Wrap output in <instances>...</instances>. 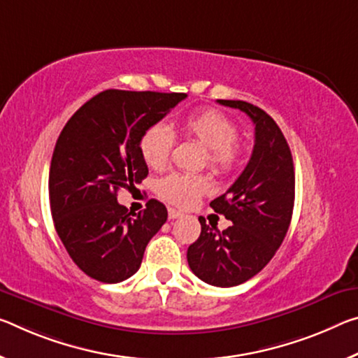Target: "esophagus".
Listing matches in <instances>:
<instances>
[{"mask_svg": "<svg viewBox=\"0 0 358 358\" xmlns=\"http://www.w3.org/2000/svg\"><path fill=\"white\" fill-rule=\"evenodd\" d=\"M180 217H183V213L178 212V210H175V208H169V220H175Z\"/></svg>", "mask_w": 358, "mask_h": 358, "instance_id": "34e87169", "label": "esophagus"}]
</instances>
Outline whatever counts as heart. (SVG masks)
Segmentation results:
<instances>
[{"label":"heart","mask_w":358,"mask_h":358,"mask_svg":"<svg viewBox=\"0 0 358 358\" xmlns=\"http://www.w3.org/2000/svg\"><path fill=\"white\" fill-rule=\"evenodd\" d=\"M183 137L206 148L207 166L217 175H231L242 166L243 145L237 140V124L213 108L191 111L178 121ZM173 135L164 124H155L140 138V152L151 169L161 170L169 164ZM210 191V180L203 175L172 173L157 183L162 199L178 207H191L199 196Z\"/></svg>","instance_id":"heart-1"}]
</instances>
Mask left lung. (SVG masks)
<instances>
[{"instance_id": "left-lung-1", "label": "left lung", "mask_w": 358, "mask_h": 358, "mask_svg": "<svg viewBox=\"0 0 358 358\" xmlns=\"http://www.w3.org/2000/svg\"><path fill=\"white\" fill-rule=\"evenodd\" d=\"M255 124V146L234 185L210 202L232 224L217 231L202 217L201 236L188 248L191 271L208 285L236 287L269 263L287 236L294 203L290 146L268 113L242 100H217Z\"/></svg>"}]
</instances>
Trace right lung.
Listing matches in <instances>:
<instances>
[{
    "instance_id": "1",
    "label": "right lung",
    "mask_w": 358,
    "mask_h": 358,
    "mask_svg": "<svg viewBox=\"0 0 358 358\" xmlns=\"http://www.w3.org/2000/svg\"><path fill=\"white\" fill-rule=\"evenodd\" d=\"M185 99L177 92L108 89L79 108L57 138L50 213L68 255L92 279L117 283L132 277L167 221L164 203L151 199L141 212H129L117 202V191L146 178L141 135Z\"/></svg>"
}]
</instances>
